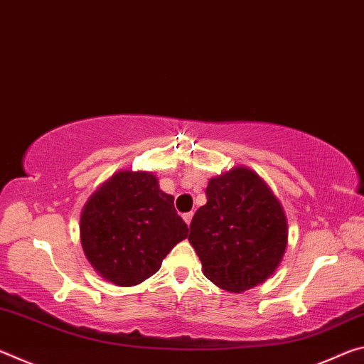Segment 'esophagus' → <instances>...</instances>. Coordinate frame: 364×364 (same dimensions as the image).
Instances as JSON below:
<instances>
[{"label":"esophagus","mask_w":364,"mask_h":364,"mask_svg":"<svg viewBox=\"0 0 364 364\" xmlns=\"http://www.w3.org/2000/svg\"><path fill=\"white\" fill-rule=\"evenodd\" d=\"M183 220L186 221V225L189 226V225H191V220H193V212H188V213H184V215H183Z\"/></svg>","instance_id":"1"}]
</instances>
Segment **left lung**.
I'll list each match as a JSON object with an SVG mask.
<instances>
[{"label": "left lung", "instance_id": "1", "mask_svg": "<svg viewBox=\"0 0 364 364\" xmlns=\"http://www.w3.org/2000/svg\"><path fill=\"white\" fill-rule=\"evenodd\" d=\"M189 242L215 286L244 292L268 279L287 245L281 202L255 171L236 167L208 181Z\"/></svg>", "mask_w": 364, "mask_h": 364}]
</instances>
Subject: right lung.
I'll return each instance as SVG.
<instances>
[{
    "label": "right lung",
    "mask_w": 364,
    "mask_h": 364,
    "mask_svg": "<svg viewBox=\"0 0 364 364\" xmlns=\"http://www.w3.org/2000/svg\"><path fill=\"white\" fill-rule=\"evenodd\" d=\"M173 199L149 171H117L95 191L80 217V239L97 274L130 287L157 273L168 252L188 237Z\"/></svg>",
    "instance_id": "right-lung-1"
}]
</instances>
